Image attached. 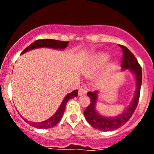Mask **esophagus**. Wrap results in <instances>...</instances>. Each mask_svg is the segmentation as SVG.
<instances>
[{"mask_svg":"<svg viewBox=\"0 0 154 154\" xmlns=\"http://www.w3.org/2000/svg\"><path fill=\"white\" fill-rule=\"evenodd\" d=\"M86 93V90L84 87H81L79 89V96H82V95H85Z\"/></svg>","mask_w":154,"mask_h":154,"instance_id":"obj_1","label":"esophagus"}]
</instances>
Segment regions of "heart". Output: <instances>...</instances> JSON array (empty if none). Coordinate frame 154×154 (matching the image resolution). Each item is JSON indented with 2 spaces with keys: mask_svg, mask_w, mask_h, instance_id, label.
Segmentation results:
<instances>
[{
  "mask_svg": "<svg viewBox=\"0 0 154 154\" xmlns=\"http://www.w3.org/2000/svg\"><path fill=\"white\" fill-rule=\"evenodd\" d=\"M109 59L110 55H109L108 53L101 52L97 54V55H94L90 61V65H89V71L94 72V71H96L98 69H101L102 67H103L109 62ZM114 68H115V65H111L109 71L112 70Z\"/></svg>",
  "mask_w": 154,
  "mask_h": 154,
  "instance_id": "1",
  "label": "heart"
}]
</instances>
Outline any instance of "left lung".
<instances>
[{
  "mask_svg": "<svg viewBox=\"0 0 154 154\" xmlns=\"http://www.w3.org/2000/svg\"><path fill=\"white\" fill-rule=\"evenodd\" d=\"M119 46L123 51V61L121 65L122 70L129 69L134 74L136 78L137 89H136L133 100L127 109L124 110L123 113L119 114L116 116H112V117L103 116L96 111V101H97L98 93H99L97 91H95L93 92H89L87 93V96L90 99L91 103L89 105V106L84 111L85 119L92 127L102 130V131H112L123 126L130 119L135 111L137 104H138L139 98H140L141 84H142L141 66L138 63V61L136 57L127 48L123 45H120Z\"/></svg>",
  "mask_w": 154,
  "mask_h": 154,
  "instance_id": "obj_1",
  "label": "left lung"
}]
</instances>
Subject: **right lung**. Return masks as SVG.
<instances>
[{
    "label": "right lung",
    "instance_id": "right-lung-1",
    "mask_svg": "<svg viewBox=\"0 0 154 154\" xmlns=\"http://www.w3.org/2000/svg\"><path fill=\"white\" fill-rule=\"evenodd\" d=\"M69 45V42H62V41H58V40H53V39H39L33 43H31L29 46L25 48L24 51L21 52V55L24 53L27 52L28 51L33 50L35 48H54V49H60L62 50L64 48L67 47ZM78 96V90H74L73 92H70L64 98L63 101L61 103L60 106L54 115L51 116V118L48 119L47 120H45L43 122H39V123H33V122H30V121L27 120L24 118H23L26 123L30 124L31 126H34L38 129H48V128H51L53 126H55L57 123L61 120L63 115L64 112L65 110V106L67 104L68 101L69 99H72V98Z\"/></svg>",
    "mask_w": 154,
    "mask_h": 154
}]
</instances>
